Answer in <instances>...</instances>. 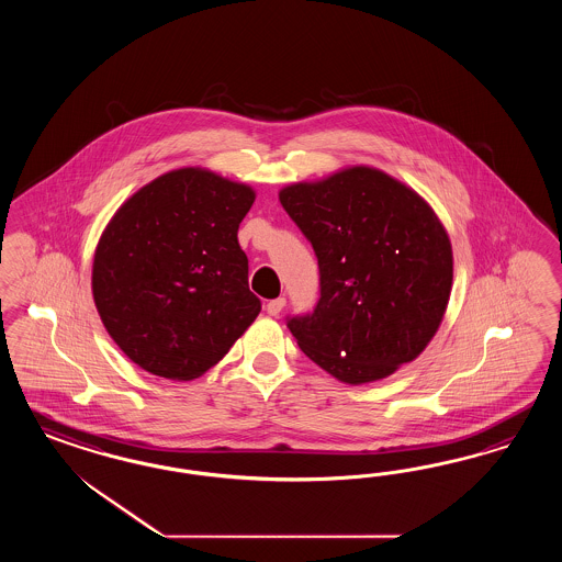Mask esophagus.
I'll return each mask as SVG.
<instances>
[{"label": "esophagus", "mask_w": 562, "mask_h": 562, "mask_svg": "<svg viewBox=\"0 0 562 562\" xmlns=\"http://www.w3.org/2000/svg\"><path fill=\"white\" fill-rule=\"evenodd\" d=\"M284 305H286V299H284V296H278V299H272V301L266 305V311H268V315L276 317V315H280V311L284 308Z\"/></svg>", "instance_id": "1"}]
</instances>
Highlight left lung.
<instances>
[{
	"label": "left lung",
	"mask_w": 562,
	"mask_h": 562,
	"mask_svg": "<svg viewBox=\"0 0 562 562\" xmlns=\"http://www.w3.org/2000/svg\"><path fill=\"white\" fill-rule=\"evenodd\" d=\"M280 204L319 263L313 313L286 319L306 357L350 385L418 357L441 325L453 282L451 243L432 207L369 167L289 186Z\"/></svg>",
	"instance_id": "1"
}]
</instances>
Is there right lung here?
<instances>
[{
    "mask_svg": "<svg viewBox=\"0 0 562 562\" xmlns=\"http://www.w3.org/2000/svg\"><path fill=\"white\" fill-rule=\"evenodd\" d=\"M249 186L204 169L170 170L136 191L102 233L92 294L125 357L148 373L189 381L256 322L238 224Z\"/></svg>",
    "mask_w": 562,
    "mask_h": 562,
    "instance_id": "add662e5",
    "label": "right lung"
}]
</instances>
